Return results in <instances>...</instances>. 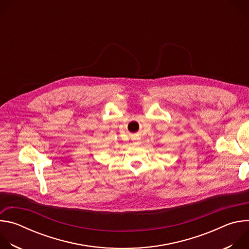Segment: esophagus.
<instances>
[{"label":"esophagus","instance_id":"obj_1","mask_svg":"<svg viewBox=\"0 0 249 249\" xmlns=\"http://www.w3.org/2000/svg\"><path fill=\"white\" fill-rule=\"evenodd\" d=\"M132 140H133V144H135V145H137V144L140 143V139H139L138 137H136V136L132 137Z\"/></svg>","mask_w":249,"mask_h":249}]
</instances>
